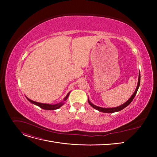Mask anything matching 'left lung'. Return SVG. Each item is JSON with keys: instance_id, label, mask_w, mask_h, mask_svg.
<instances>
[{"instance_id": "8db88e82", "label": "left lung", "mask_w": 157, "mask_h": 157, "mask_svg": "<svg viewBox=\"0 0 157 157\" xmlns=\"http://www.w3.org/2000/svg\"><path fill=\"white\" fill-rule=\"evenodd\" d=\"M140 72H139V78H138V82H137V87L136 89L135 90V92H134V94H132V96L130 98V99H128V100L125 102L124 103H123L122 105H120V106H118L116 107H113V108H103V107H98L95 105L94 104L90 102V101L89 100V99H88V103L90 105H91L93 108H94L95 109H96V110L102 112V113H115V112H118V111H120L121 110H122L123 109H124L125 107H126L128 105H130V103L132 101L133 99H134V97L136 96V95L137 94V90H138V88L140 87Z\"/></svg>"}]
</instances>
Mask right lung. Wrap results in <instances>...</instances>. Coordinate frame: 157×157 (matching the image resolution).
Here are the masks:
<instances>
[{
    "instance_id": "1",
    "label": "right lung",
    "mask_w": 157,
    "mask_h": 157,
    "mask_svg": "<svg viewBox=\"0 0 157 157\" xmlns=\"http://www.w3.org/2000/svg\"><path fill=\"white\" fill-rule=\"evenodd\" d=\"M70 92H69L67 94V96H65V98L63 99V101H62L61 102L59 103H57V104H48V103H39V102H36L35 101H33L31 99H29L28 98L26 97V98L29 100L31 103L34 104L35 105L39 106V107L45 109V110H56V109H58L59 107H61L62 106L63 104H64V101H66L67 99V98L69 97V95Z\"/></svg>"
}]
</instances>
